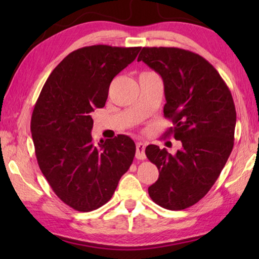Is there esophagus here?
Instances as JSON below:
<instances>
[{
  "mask_svg": "<svg viewBox=\"0 0 259 259\" xmlns=\"http://www.w3.org/2000/svg\"><path fill=\"white\" fill-rule=\"evenodd\" d=\"M136 157L138 160H145V144L142 142H138L136 144Z\"/></svg>",
  "mask_w": 259,
  "mask_h": 259,
  "instance_id": "1",
  "label": "esophagus"
}]
</instances>
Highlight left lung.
<instances>
[{
	"mask_svg": "<svg viewBox=\"0 0 259 259\" xmlns=\"http://www.w3.org/2000/svg\"><path fill=\"white\" fill-rule=\"evenodd\" d=\"M137 60L163 80V113L174 124L164 136L174 135L182 142L176 154L156 145L146 147L148 160L159 169V179L148 187V194L162 208L186 209L209 192L233 150V98L216 68L192 51L143 48Z\"/></svg>",
	"mask_w": 259,
	"mask_h": 259,
	"instance_id": "left-lung-1",
	"label": "left lung"
}]
</instances>
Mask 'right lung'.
Here are the masks:
<instances>
[{"label":"right lung","instance_id":"obj_1","mask_svg":"<svg viewBox=\"0 0 259 259\" xmlns=\"http://www.w3.org/2000/svg\"><path fill=\"white\" fill-rule=\"evenodd\" d=\"M139 51L98 45L71 52L34 106L30 131L38 166L56 195L77 211L108 202L134 161L136 145L128 136L94 143L91 113L105 106L112 80Z\"/></svg>","mask_w":259,"mask_h":259}]
</instances>
